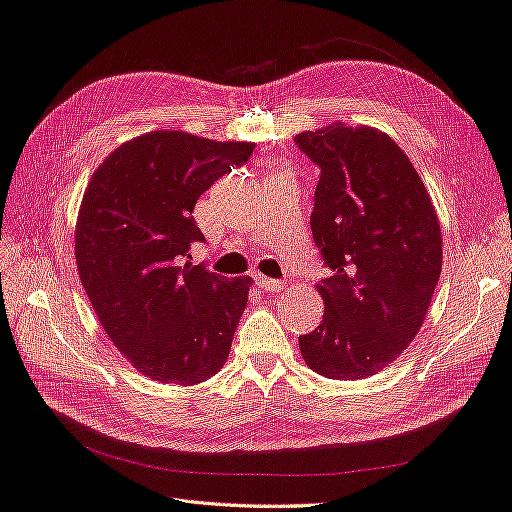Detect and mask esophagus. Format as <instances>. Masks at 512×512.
Masks as SVG:
<instances>
[{
    "label": "esophagus",
    "mask_w": 512,
    "mask_h": 512,
    "mask_svg": "<svg viewBox=\"0 0 512 512\" xmlns=\"http://www.w3.org/2000/svg\"><path fill=\"white\" fill-rule=\"evenodd\" d=\"M254 280L262 290H267V293H280V290H284V282L280 280H271V278H265V275H256Z\"/></svg>",
    "instance_id": "esophagus-1"
}]
</instances>
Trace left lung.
Here are the masks:
<instances>
[{
    "label": "left lung",
    "instance_id": "1",
    "mask_svg": "<svg viewBox=\"0 0 512 512\" xmlns=\"http://www.w3.org/2000/svg\"><path fill=\"white\" fill-rule=\"evenodd\" d=\"M321 168L310 215L329 269L316 290L325 314L299 338L306 364L327 379L377 375L420 331L441 275V228L409 157L372 127L299 133Z\"/></svg>",
    "mask_w": 512,
    "mask_h": 512
}]
</instances>
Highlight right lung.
<instances>
[{
	"mask_svg": "<svg viewBox=\"0 0 512 512\" xmlns=\"http://www.w3.org/2000/svg\"><path fill=\"white\" fill-rule=\"evenodd\" d=\"M252 150L153 131L118 146L90 178L75 228L79 280L105 334L150 379L196 385L226 364L252 278L191 265V245L204 241L191 213Z\"/></svg>",
	"mask_w": 512,
	"mask_h": 512,
	"instance_id": "1",
	"label": "right lung"
}]
</instances>
